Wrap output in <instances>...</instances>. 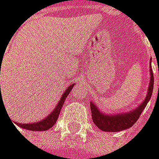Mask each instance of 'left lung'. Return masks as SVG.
Segmentation results:
<instances>
[{"mask_svg": "<svg viewBox=\"0 0 159 159\" xmlns=\"http://www.w3.org/2000/svg\"><path fill=\"white\" fill-rule=\"evenodd\" d=\"M150 73H151L150 84H148V93H147L145 100L135 109L131 110V111H127L123 113L118 112V113L107 114V113L102 112L101 109H99V107L96 106L95 102H91L90 106H91V111H92V118H93V121L98 128L104 132H119V131H122V130L128 129L133 126L134 123L139 119L141 113L143 112V110L145 109L147 103L151 100V97L152 95L153 74H152V65H150Z\"/></svg>", "mask_w": 159, "mask_h": 159, "instance_id": "1", "label": "left lung"}]
</instances>
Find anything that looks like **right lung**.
Segmentation results:
<instances>
[{"instance_id": "add662e5", "label": "right lung", "mask_w": 159, "mask_h": 159, "mask_svg": "<svg viewBox=\"0 0 159 159\" xmlns=\"http://www.w3.org/2000/svg\"><path fill=\"white\" fill-rule=\"evenodd\" d=\"M73 87H74V84H72V85H70V86H68V88L64 91V93L62 94L61 98H60V100L58 101L55 109H53L47 117L43 118L42 120L34 122V123H17V122H15L14 124H16L20 128H23V129H26V130H30V131H46V130H49L50 128H52L53 125L56 124V122L57 120V117H58V114L60 112V109H61L63 103H64V101H65L66 98H67V96L69 95L70 91L72 90ZM12 124H13V123H12Z\"/></svg>"}]
</instances>
